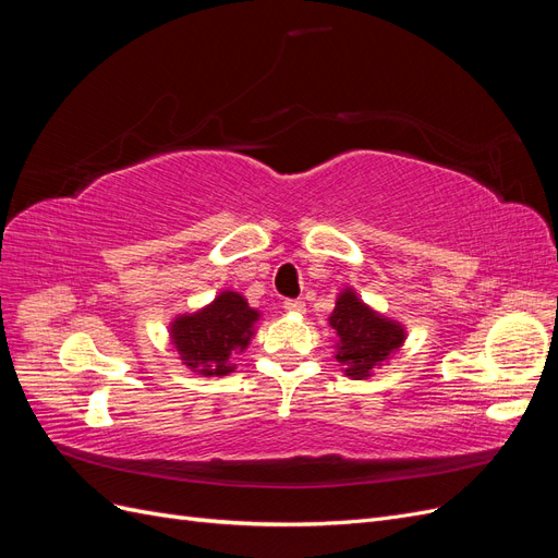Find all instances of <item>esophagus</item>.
Instances as JSON below:
<instances>
[{
  "mask_svg": "<svg viewBox=\"0 0 558 558\" xmlns=\"http://www.w3.org/2000/svg\"><path fill=\"white\" fill-rule=\"evenodd\" d=\"M283 310L291 312V314H305L307 305H305V300H286Z\"/></svg>",
  "mask_w": 558,
  "mask_h": 558,
  "instance_id": "esophagus-1",
  "label": "esophagus"
}]
</instances>
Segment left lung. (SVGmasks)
Here are the masks:
<instances>
[{"label": "left lung", "mask_w": 558, "mask_h": 558, "mask_svg": "<svg viewBox=\"0 0 558 558\" xmlns=\"http://www.w3.org/2000/svg\"><path fill=\"white\" fill-rule=\"evenodd\" d=\"M328 324L337 337L335 361L351 379L373 377L408 340L402 324L365 305L353 289L337 295Z\"/></svg>", "instance_id": "obj_1"}]
</instances>
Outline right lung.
<instances>
[{
    "instance_id": "1",
    "label": "right lung",
    "mask_w": 558,
    "mask_h": 558,
    "mask_svg": "<svg viewBox=\"0 0 558 558\" xmlns=\"http://www.w3.org/2000/svg\"><path fill=\"white\" fill-rule=\"evenodd\" d=\"M260 312L248 307L242 293L221 291L209 305L193 314H181L170 324V340L181 363L202 377H223L232 373V353H242Z\"/></svg>"
}]
</instances>
